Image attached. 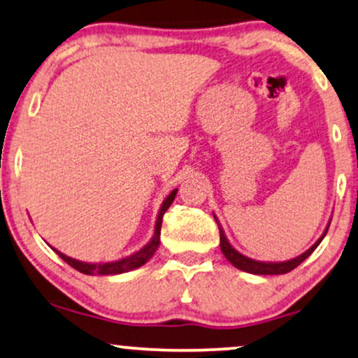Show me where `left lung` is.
Instances as JSON below:
<instances>
[{
  "label": "left lung",
  "instance_id": "8db88e82",
  "mask_svg": "<svg viewBox=\"0 0 358 358\" xmlns=\"http://www.w3.org/2000/svg\"><path fill=\"white\" fill-rule=\"evenodd\" d=\"M216 220V216H215ZM216 223H218V228H220V246H221V251H223V255L226 259H228L234 268L244 271V273H251V274H259V275H274V274H286L289 271L296 269L297 266L301 264L302 261H306L307 257H309L312 252H314L315 248L319 246L320 241H322L325 234H327V229L329 226L325 228V231L322 236H320L317 241H315L312 246L307 250L306 252H302L301 256L294 257V259H289V261H282V262H266V261H256V259H251V257L241 255V252L234 250V248L229 244L228 238H226V234L223 231V228H221L220 221L216 220ZM330 224V223H329Z\"/></svg>",
  "mask_w": 358,
  "mask_h": 358
}]
</instances>
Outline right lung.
I'll return each mask as SVG.
<instances>
[{
	"mask_svg": "<svg viewBox=\"0 0 358 358\" xmlns=\"http://www.w3.org/2000/svg\"><path fill=\"white\" fill-rule=\"evenodd\" d=\"M176 192H178V188H175L173 192H171L169 196L165 198L164 203H162L160 206V211H158V216H157V223H155V233H153V236L148 244L142 248V250L134 252V255L124 257V259H119V261H114V262H83V261H78V259H72V257L62 255L61 251L57 250H52L57 252L59 257L61 259H64L67 264L72 266L74 269H78L79 273L83 274H89V275H94V274H101V275H114V274H122V273H129V271H134L140 268V266L145 264L147 261H150V257L155 255V251L158 250V244H160V231H162V221H164V215L165 211L169 210V206L173 203L175 196H176Z\"/></svg>",
	"mask_w": 358,
	"mask_h": 358,
	"instance_id": "obj_1",
	"label": "right lung"
}]
</instances>
